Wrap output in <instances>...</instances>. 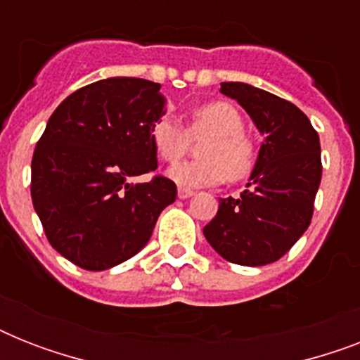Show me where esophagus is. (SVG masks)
Returning <instances> with one entry per match:
<instances>
[{
  "instance_id": "esophagus-1",
  "label": "esophagus",
  "mask_w": 360,
  "mask_h": 360,
  "mask_svg": "<svg viewBox=\"0 0 360 360\" xmlns=\"http://www.w3.org/2000/svg\"><path fill=\"white\" fill-rule=\"evenodd\" d=\"M177 196H179L181 200H186V198L194 196V191H191V188H183V186H181L179 191H177Z\"/></svg>"
}]
</instances>
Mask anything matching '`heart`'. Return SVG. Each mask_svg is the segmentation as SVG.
Masks as SVG:
<instances>
[{"label":"heart","mask_w":360,"mask_h":360,"mask_svg":"<svg viewBox=\"0 0 360 360\" xmlns=\"http://www.w3.org/2000/svg\"><path fill=\"white\" fill-rule=\"evenodd\" d=\"M245 121L230 103H207L192 112L188 130L172 117H160L151 127V141L164 162H177L191 146V138L205 140L198 147L200 160L169 168V179L183 186H211L224 179L240 181L256 164L254 141L243 132Z\"/></svg>","instance_id":"b5f03b06"}]
</instances>
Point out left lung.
<instances>
[{
	"mask_svg": "<svg viewBox=\"0 0 360 360\" xmlns=\"http://www.w3.org/2000/svg\"><path fill=\"white\" fill-rule=\"evenodd\" d=\"M265 136L246 191L220 198L203 236L220 256L259 267L284 256L310 226L321 183V147L312 123L295 104L243 82L220 84Z\"/></svg>",
	"mask_w": 360,
	"mask_h": 360,
	"instance_id": "left-lung-1",
	"label": "left lung"
}]
</instances>
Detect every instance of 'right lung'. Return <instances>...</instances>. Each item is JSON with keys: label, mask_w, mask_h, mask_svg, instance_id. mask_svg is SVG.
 <instances>
[{"label": "right lung", "mask_w": 360, "mask_h": 360, "mask_svg": "<svg viewBox=\"0 0 360 360\" xmlns=\"http://www.w3.org/2000/svg\"><path fill=\"white\" fill-rule=\"evenodd\" d=\"M160 84L115 76L82 87L50 115L31 160V200L50 245L87 271L112 269L151 239L177 186L157 169L151 127Z\"/></svg>", "instance_id": "1"}]
</instances>
